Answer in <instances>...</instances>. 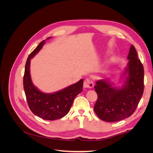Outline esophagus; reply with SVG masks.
Returning a JSON list of instances; mask_svg holds the SVG:
<instances>
[{"instance_id": "esophagus-1", "label": "esophagus", "mask_w": 153, "mask_h": 153, "mask_svg": "<svg viewBox=\"0 0 153 153\" xmlns=\"http://www.w3.org/2000/svg\"><path fill=\"white\" fill-rule=\"evenodd\" d=\"M94 86L93 82H92L91 79H86L85 80L84 82V87L85 89H90Z\"/></svg>"}]
</instances>
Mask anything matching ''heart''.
<instances>
[{"mask_svg": "<svg viewBox=\"0 0 153 153\" xmlns=\"http://www.w3.org/2000/svg\"><path fill=\"white\" fill-rule=\"evenodd\" d=\"M102 72H104V71H102Z\"/></svg>", "mask_w": 153, "mask_h": 153, "instance_id": "heart-1", "label": "heart"}]
</instances>
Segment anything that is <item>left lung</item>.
I'll list each match as a JSON object with an SVG mask.
<instances>
[{
  "mask_svg": "<svg viewBox=\"0 0 153 153\" xmlns=\"http://www.w3.org/2000/svg\"><path fill=\"white\" fill-rule=\"evenodd\" d=\"M127 67L122 74L121 87L115 86L108 79L96 81L94 86L98 95L94 112L106 122H116L129 117L135 112L143 92L144 71L137 51L131 46Z\"/></svg>",
  "mask_w": 153,
  "mask_h": 153,
  "instance_id": "1",
  "label": "left lung"
}]
</instances>
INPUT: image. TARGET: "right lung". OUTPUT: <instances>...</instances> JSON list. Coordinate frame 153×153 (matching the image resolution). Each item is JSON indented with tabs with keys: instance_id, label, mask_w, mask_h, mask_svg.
Here are the masks:
<instances>
[{
	"instance_id": "right-lung-1",
	"label": "right lung",
	"mask_w": 153,
	"mask_h": 153,
	"mask_svg": "<svg viewBox=\"0 0 153 153\" xmlns=\"http://www.w3.org/2000/svg\"><path fill=\"white\" fill-rule=\"evenodd\" d=\"M48 38L47 39H50ZM45 43L43 41L27 58L24 76V88L27 103L32 112L40 118L49 121L61 119L68 113L75 97L82 91L83 79L75 84L53 93H45L32 82L30 73V60Z\"/></svg>"
}]
</instances>
